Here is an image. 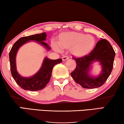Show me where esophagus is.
Segmentation results:
<instances>
[{"label": "esophagus", "instance_id": "esophagus-1", "mask_svg": "<svg viewBox=\"0 0 124 124\" xmlns=\"http://www.w3.org/2000/svg\"><path fill=\"white\" fill-rule=\"evenodd\" d=\"M69 59V57L68 56H63V57L62 58V61H65L66 60H68Z\"/></svg>", "mask_w": 124, "mask_h": 124}]
</instances>
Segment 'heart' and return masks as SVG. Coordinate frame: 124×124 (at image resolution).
Segmentation results:
<instances>
[{"instance_id": "heart-1", "label": "heart", "mask_w": 124, "mask_h": 124, "mask_svg": "<svg viewBox=\"0 0 124 124\" xmlns=\"http://www.w3.org/2000/svg\"><path fill=\"white\" fill-rule=\"evenodd\" d=\"M96 41L90 35H85L78 32H64L59 36V44L54 43L53 47L56 51H61L62 48L71 50L73 55L82 58L89 54L94 49Z\"/></svg>"}]
</instances>
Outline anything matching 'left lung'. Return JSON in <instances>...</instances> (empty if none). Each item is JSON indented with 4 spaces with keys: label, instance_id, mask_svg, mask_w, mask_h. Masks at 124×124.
Returning a JSON list of instances; mask_svg holds the SVG:
<instances>
[{
    "label": "left lung",
    "instance_id": "obj_1",
    "mask_svg": "<svg viewBox=\"0 0 124 124\" xmlns=\"http://www.w3.org/2000/svg\"><path fill=\"white\" fill-rule=\"evenodd\" d=\"M116 53L111 45L107 40L102 39L97 42L93 51L82 58H74L76 68L71 73L73 80L82 87L93 89L100 87L107 81L111 73ZM99 61L102 67L101 73L98 77H91L88 72L91 65Z\"/></svg>",
    "mask_w": 124,
    "mask_h": 124
}]
</instances>
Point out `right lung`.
Returning a JSON list of instances; mask_svg holds the SVG:
<instances>
[{"mask_svg": "<svg viewBox=\"0 0 124 124\" xmlns=\"http://www.w3.org/2000/svg\"><path fill=\"white\" fill-rule=\"evenodd\" d=\"M46 37L47 35L45 32L23 37L14 43L10 52L9 59L11 75L17 84L24 90L34 92L45 88L51 79L53 67L55 65L62 62V59L52 60L45 57L40 69L32 76L24 77L21 76L17 72L16 56L17 52L19 48L28 42L34 41L43 46L47 50H50L51 48L47 43L43 42L46 39Z\"/></svg>", "mask_w": 124, "mask_h": 124, "instance_id": "1", "label": "right lung"}]
</instances>
